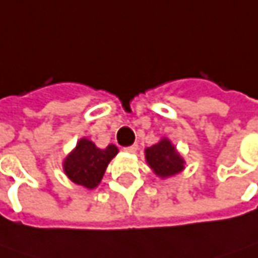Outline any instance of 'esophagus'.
I'll return each mask as SVG.
<instances>
[{
  "mask_svg": "<svg viewBox=\"0 0 258 258\" xmlns=\"http://www.w3.org/2000/svg\"><path fill=\"white\" fill-rule=\"evenodd\" d=\"M137 150H138V145H137V144H133V145H130V147H125V148H124V151H127V152H136Z\"/></svg>",
  "mask_w": 258,
  "mask_h": 258,
  "instance_id": "34e87169",
  "label": "esophagus"
}]
</instances>
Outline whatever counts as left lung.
Listing matches in <instances>:
<instances>
[{"mask_svg": "<svg viewBox=\"0 0 258 258\" xmlns=\"http://www.w3.org/2000/svg\"><path fill=\"white\" fill-rule=\"evenodd\" d=\"M145 158L154 172L161 178L172 176L183 169V159L166 138L145 150Z\"/></svg>", "mask_w": 258, "mask_h": 258, "instance_id": "8db88e82", "label": "left lung"}]
</instances>
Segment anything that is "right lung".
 <instances>
[{"instance_id": "right-lung-1", "label": "right lung", "mask_w": 258, "mask_h": 258, "mask_svg": "<svg viewBox=\"0 0 258 258\" xmlns=\"http://www.w3.org/2000/svg\"><path fill=\"white\" fill-rule=\"evenodd\" d=\"M117 147L108 145L104 150L97 148L89 140H80L76 150L64 159L63 169L70 180L85 188H96L106 172L108 162L117 155Z\"/></svg>"}]
</instances>
